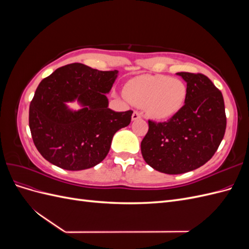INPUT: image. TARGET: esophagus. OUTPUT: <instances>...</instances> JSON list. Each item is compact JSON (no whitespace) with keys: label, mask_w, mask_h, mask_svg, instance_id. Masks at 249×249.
Wrapping results in <instances>:
<instances>
[{"label":"esophagus","mask_w":249,"mask_h":249,"mask_svg":"<svg viewBox=\"0 0 249 249\" xmlns=\"http://www.w3.org/2000/svg\"><path fill=\"white\" fill-rule=\"evenodd\" d=\"M141 118V114L139 112H134L133 115H132V120H137Z\"/></svg>","instance_id":"obj_1"}]
</instances>
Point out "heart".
I'll return each mask as SVG.
<instances>
[{
  "mask_svg": "<svg viewBox=\"0 0 249 249\" xmlns=\"http://www.w3.org/2000/svg\"><path fill=\"white\" fill-rule=\"evenodd\" d=\"M187 85L182 80L164 74L139 76L125 84L126 99L156 120L175 116L183 108L187 97Z\"/></svg>",
  "mask_w": 249,
  "mask_h": 249,
  "instance_id": "heart-1",
  "label": "heart"
}]
</instances>
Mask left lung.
I'll list each match as a JSON object with an SVG mask.
<instances>
[{"label":"left lung","mask_w":249,"mask_h":249,"mask_svg":"<svg viewBox=\"0 0 249 249\" xmlns=\"http://www.w3.org/2000/svg\"><path fill=\"white\" fill-rule=\"evenodd\" d=\"M187 83L183 108L166 123L148 122L143 159L155 170L179 175L207 163L223 139L227 118L222 93L201 73L178 72Z\"/></svg>","instance_id":"8db88e82"}]
</instances>
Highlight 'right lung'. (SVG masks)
Instances as JSON below:
<instances>
[{
	"mask_svg": "<svg viewBox=\"0 0 249 249\" xmlns=\"http://www.w3.org/2000/svg\"><path fill=\"white\" fill-rule=\"evenodd\" d=\"M118 71L82 63L60 67L37 87L30 104L29 126L40 155L66 170H83L108 155L114 134L131 123L133 111L109 108L107 94ZM77 101L79 110L68 107Z\"/></svg>",
	"mask_w": 249,
	"mask_h": 249,
	"instance_id": "right-lung-1",
	"label": "right lung"
}]
</instances>
